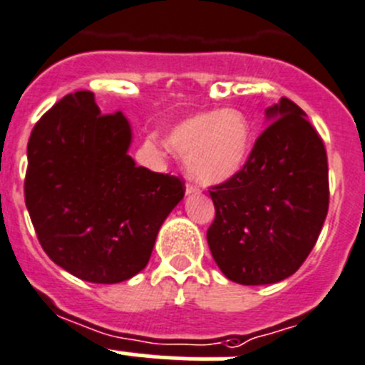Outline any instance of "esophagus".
Listing matches in <instances>:
<instances>
[{"mask_svg":"<svg viewBox=\"0 0 365 365\" xmlns=\"http://www.w3.org/2000/svg\"><path fill=\"white\" fill-rule=\"evenodd\" d=\"M198 191L200 190H198L197 184H191V182L186 184V195H197Z\"/></svg>","mask_w":365,"mask_h":365,"instance_id":"esophagus-1","label":"esophagus"}]
</instances>
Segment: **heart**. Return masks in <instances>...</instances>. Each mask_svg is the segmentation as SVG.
Here are the masks:
<instances>
[{
	"label": "heart",
	"instance_id": "obj_1",
	"mask_svg": "<svg viewBox=\"0 0 365 365\" xmlns=\"http://www.w3.org/2000/svg\"><path fill=\"white\" fill-rule=\"evenodd\" d=\"M195 181L218 184L234 178L248 160L252 125L237 110L204 111L186 118L168 136Z\"/></svg>",
	"mask_w": 365,
	"mask_h": 365
}]
</instances>
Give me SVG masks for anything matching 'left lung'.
Here are the masks:
<instances>
[{
	"mask_svg": "<svg viewBox=\"0 0 365 365\" xmlns=\"http://www.w3.org/2000/svg\"><path fill=\"white\" fill-rule=\"evenodd\" d=\"M272 124L255 140L245 167L211 186L212 259L243 286L293 275L316 245L328 212V161L321 136L293 101L266 110Z\"/></svg>",
	"mask_w": 365,
	"mask_h": 365,
	"instance_id": "8db88e82",
	"label": "left lung"
}]
</instances>
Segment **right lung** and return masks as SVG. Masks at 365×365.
<instances>
[{
    "instance_id": "obj_1",
    "label": "right lung",
    "mask_w": 365,
    "mask_h": 365,
    "mask_svg": "<svg viewBox=\"0 0 365 365\" xmlns=\"http://www.w3.org/2000/svg\"><path fill=\"white\" fill-rule=\"evenodd\" d=\"M120 111L101 115L88 90L68 93L28 140L24 202L53 262L78 279L117 284L142 272L184 181L136 167Z\"/></svg>"
}]
</instances>
